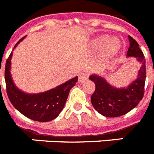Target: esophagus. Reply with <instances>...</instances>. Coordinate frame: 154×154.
I'll use <instances>...</instances> for the list:
<instances>
[{"instance_id": "esophagus-1", "label": "esophagus", "mask_w": 154, "mask_h": 154, "mask_svg": "<svg viewBox=\"0 0 154 154\" xmlns=\"http://www.w3.org/2000/svg\"><path fill=\"white\" fill-rule=\"evenodd\" d=\"M87 79H88L87 73H86V72H82V73H81V74L79 75V82L82 83V82H85Z\"/></svg>"}]
</instances>
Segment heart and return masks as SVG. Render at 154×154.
Returning <instances> with one entry per match:
<instances>
[{
	"label": "heart",
	"instance_id": "1",
	"mask_svg": "<svg viewBox=\"0 0 154 154\" xmlns=\"http://www.w3.org/2000/svg\"><path fill=\"white\" fill-rule=\"evenodd\" d=\"M108 37L107 36H100L98 37L93 43V47L96 50H100L102 49L105 46L107 42V46L103 52V55L106 58L110 57H112L118 51L121 47V43L118 39H111L109 40L108 42Z\"/></svg>",
	"mask_w": 154,
	"mask_h": 154
}]
</instances>
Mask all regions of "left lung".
<instances>
[{
	"label": "left lung",
	"instance_id": "8db88e82",
	"mask_svg": "<svg viewBox=\"0 0 154 154\" xmlns=\"http://www.w3.org/2000/svg\"><path fill=\"white\" fill-rule=\"evenodd\" d=\"M129 47L127 56L136 57L141 64L137 79L127 88L117 89L111 86L103 78L92 75L90 79L96 85L92 94L91 103L100 115L108 118L124 115L136 107L143 99L146 81V60L139 43L128 36Z\"/></svg>",
	"mask_w": 154,
	"mask_h": 154
}]
</instances>
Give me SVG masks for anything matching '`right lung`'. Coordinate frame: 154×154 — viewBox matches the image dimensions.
<instances>
[{
    "instance_id": "add662e5",
    "label": "right lung",
    "mask_w": 154,
    "mask_h": 154,
    "mask_svg": "<svg viewBox=\"0 0 154 154\" xmlns=\"http://www.w3.org/2000/svg\"><path fill=\"white\" fill-rule=\"evenodd\" d=\"M25 36L14 45L16 47ZM12 52L6 61L5 70V83L8 97L11 104L21 114L29 119L37 122H50L57 118L64 108L70 90L78 82L76 76L52 90L37 94H29L21 91L15 86L11 79V59Z\"/></svg>"
}]
</instances>
